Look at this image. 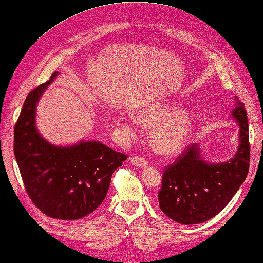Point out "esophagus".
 Instances as JSON below:
<instances>
[{
    "label": "esophagus",
    "instance_id": "1",
    "mask_svg": "<svg viewBox=\"0 0 263 263\" xmlns=\"http://www.w3.org/2000/svg\"><path fill=\"white\" fill-rule=\"evenodd\" d=\"M130 162L134 165V166H138V167H143L147 165V160H145L142 157H138V156H134L132 158H130Z\"/></svg>",
    "mask_w": 263,
    "mask_h": 263
}]
</instances>
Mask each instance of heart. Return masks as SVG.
I'll return each mask as SVG.
<instances>
[{
  "label": "heart",
  "mask_w": 263,
  "mask_h": 263,
  "mask_svg": "<svg viewBox=\"0 0 263 263\" xmlns=\"http://www.w3.org/2000/svg\"><path fill=\"white\" fill-rule=\"evenodd\" d=\"M137 122L144 127L153 126L150 134L154 151L162 156H173L182 150L192 129L191 114L185 110L172 112L166 103H147L134 112ZM121 127L127 136L134 137V126L129 121H119Z\"/></svg>",
  "instance_id": "1"
}]
</instances>
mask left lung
Wrapping results in <instances>:
<instances>
[{
    "mask_svg": "<svg viewBox=\"0 0 263 263\" xmlns=\"http://www.w3.org/2000/svg\"><path fill=\"white\" fill-rule=\"evenodd\" d=\"M231 116L237 121L239 146L233 158L210 163L197 143L186 147L174 163L165 166L158 194L160 209L181 224H198L217 215L245 182L250 162L249 126L245 104L235 97Z\"/></svg>",
    "mask_w": 263,
    "mask_h": 263,
    "instance_id": "1",
    "label": "left lung"
}]
</instances>
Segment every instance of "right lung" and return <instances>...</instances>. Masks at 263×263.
<instances>
[{
	"label": "right lung",
	"mask_w": 263,
	"mask_h": 263,
	"mask_svg": "<svg viewBox=\"0 0 263 263\" xmlns=\"http://www.w3.org/2000/svg\"><path fill=\"white\" fill-rule=\"evenodd\" d=\"M58 74L26 97L14 127V156L33 203L51 218L77 220L102 203L113 172L127 157L99 141L62 146L40 134L36 105Z\"/></svg>",
	"instance_id": "1"
}]
</instances>
